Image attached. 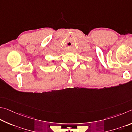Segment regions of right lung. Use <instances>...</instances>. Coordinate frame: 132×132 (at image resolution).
<instances>
[{
	"instance_id": "obj_1",
	"label": "right lung",
	"mask_w": 132,
	"mask_h": 132,
	"mask_svg": "<svg viewBox=\"0 0 132 132\" xmlns=\"http://www.w3.org/2000/svg\"><path fill=\"white\" fill-rule=\"evenodd\" d=\"M53 61V62H54V61Z\"/></svg>"
}]
</instances>
